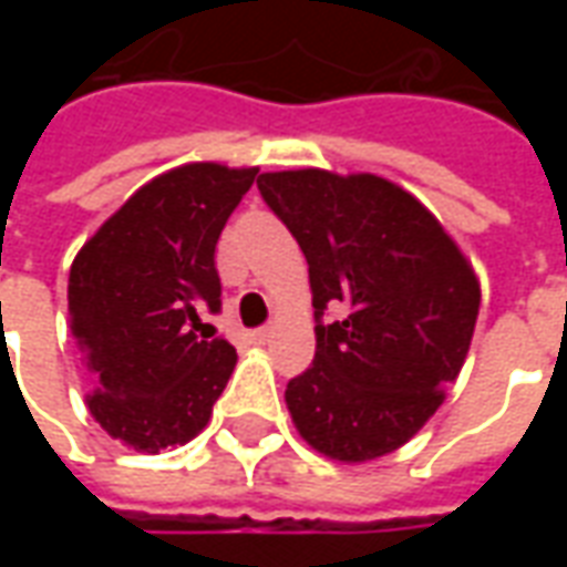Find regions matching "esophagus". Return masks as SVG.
Instances as JSON below:
<instances>
[{
	"mask_svg": "<svg viewBox=\"0 0 567 567\" xmlns=\"http://www.w3.org/2000/svg\"><path fill=\"white\" fill-rule=\"evenodd\" d=\"M248 337H251L255 343H267V340L272 337V328H258V331H251Z\"/></svg>",
	"mask_w": 567,
	"mask_h": 567,
	"instance_id": "1",
	"label": "esophagus"
}]
</instances>
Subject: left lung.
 <instances>
[{"mask_svg": "<svg viewBox=\"0 0 567 567\" xmlns=\"http://www.w3.org/2000/svg\"><path fill=\"white\" fill-rule=\"evenodd\" d=\"M309 264L312 368L288 382L300 437L337 462L401 450L462 370L480 282L443 224L410 190L370 173L258 175ZM333 308L340 322H324Z\"/></svg>", "mask_w": 567, "mask_h": 567, "instance_id": "obj_1", "label": "left lung"}]
</instances>
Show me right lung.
I'll return each instance as SVG.
<instances>
[{"label": "right lung", "instance_id": "1", "mask_svg": "<svg viewBox=\"0 0 567 567\" xmlns=\"http://www.w3.org/2000/svg\"><path fill=\"white\" fill-rule=\"evenodd\" d=\"M255 166L185 163L142 185L81 246L69 328L91 370V416L136 452L185 446L236 368L227 340L199 337L221 309L215 246Z\"/></svg>", "mask_w": 567, "mask_h": 567}]
</instances>
